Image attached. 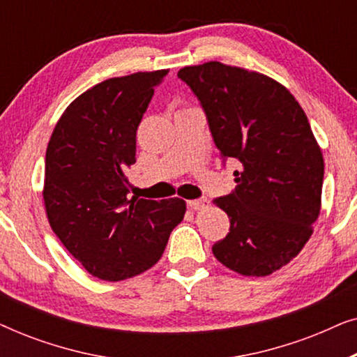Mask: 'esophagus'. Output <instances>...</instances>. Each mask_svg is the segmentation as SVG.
Returning <instances> with one entry per match:
<instances>
[{
    "label": "esophagus",
    "mask_w": 357,
    "mask_h": 357,
    "mask_svg": "<svg viewBox=\"0 0 357 357\" xmlns=\"http://www.w3.org/2000/svg\"><path fill=\"white\" fill-rule=\"evenodd\" d=\"M208 206H209L208 198H199V199H192V202H188V208L193 209V211H199V209H204Z\"/></svg>",
    "instance_id": "1"
}]
</instances>
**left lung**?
Listing matches in <instances>:
<instances>
[{"instance_id":"1","label":"left lung","mask_w":357,"mask_h":357,"mask_svg":"<svg viewBox=\"0 0 357 357\" xmlns=\"http://www.w3.org/2000/svg\"><path fill=\"white\" fill-rule=\"evenodd\" d=\"M206 115L237 187L213 203L231 219L213 253L229 270L268 276L302 250L320 214L324 158L294 96L271 77L219 61L177 75Z\"/></svg>"}]
</instances>
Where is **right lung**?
<instances>
[{
    "label": "right lung",
    "instance_id": "add662e5",
    "mask_svg": "<svg viewBox=\"0 0 357 357\" xmlns=\"http://www.w3.org/2000/svg\"><path fill=\"white\" fill-rule=\"evenodd\" d=\"M167 70L112 77L91 87L58 120L45 154L43 202L66 250L104 281L149 270L182 222L180 198L130 199L136 130Z\"/></svg>",
    "mask_w": 357,
    "mask_h": 357
}]
</instances>
